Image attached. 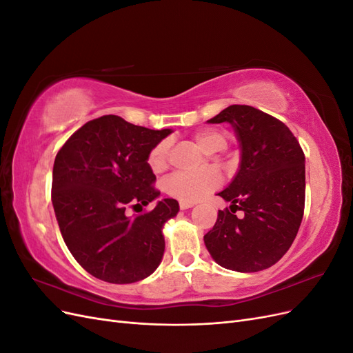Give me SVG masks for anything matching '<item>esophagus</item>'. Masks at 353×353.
Segmentation results:
<instances>
[{
    "instance_id": "esophagus-1",
    "label": "esophagus",
    "mask_w": 353,
    "mask_h": 353,
    "mask_svg": "<svg viewBox=\"0 0 353 353\" xmlns=\"http://www.w3.org/2000/svg\"><path fill=\"white\" fill-rule=\"evenodd\" d=\"M194 206V203H188V201H179V208L181 209H190V208H193Z\"/></svg>"
}]
</instances>
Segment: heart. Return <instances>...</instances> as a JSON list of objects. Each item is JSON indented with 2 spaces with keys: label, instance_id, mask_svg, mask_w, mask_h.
Wrapping results in <instances>:
<instances>
[{
  "label": "heart",
  "instance_id": "b5f03b06",
  "mask_svg": "<svg viewBox=\"0 0 353 353\" xmlns=\"http://www.w3.org/2000/svg\"><path fill=\"white\" fill-rule=\"evenodd\" d=\"M194 140L203 152L209 154L225 150L228 138L219 131H200L194 134ZM170 141L156 143L147 154V163L153 172H162L168 166ZM221 179L215 172H174L165 179V191L181 201L193 203L216 190Z\"/></svg>",
  "mask_w": 353,
  "mask_h": 353
}]
</instances>
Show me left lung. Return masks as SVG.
<instances>
[{"instance_id":"1","label":"left lung","mask_w":353,"mask_h":353,"mask_svg":"<svg viewBox=\"0 0 353 353\" xmlns=\"http://www.w3.org/2000/svg\"><path fill=\"white\" fill-rule=\"evenodd\" d=\"M228 122L241 148L240 168L218 193L230 209L218 212L205 244L215 262L237 272H258L290 249L305 209V154L292 131L274 116L232 104L208 121ZM243 210L237 219L235 212Z\"/></svg>"}]
</instances>
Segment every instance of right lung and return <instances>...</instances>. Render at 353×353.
<instances>
[{"label": "right lung", "instance_id": "1", "mask_svg": "<svg viewBox=\"0 0 353 353\" xmlns=\"http://www.w3.org/2000/svg\"><path fill=\"white\" fill-rule=\"evenodd\" d=\"M170 130L154 131L105 114L81 126L59 150L51 200L60 232L73 258L95 279L130 284L162 262L163 225L176 216L178 201L128 216L160 196L147 163L150 148Z\"/></svg>", "mask_w": 353, "mask_h": 353}]
</instances>
